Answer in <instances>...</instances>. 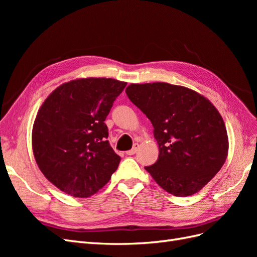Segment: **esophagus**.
Here are the masks:
<instances>
[{"instance_id": "1", "label": "esophagus", "mask_w": 257, "mask_h": 257, "mask_svg": "<svg viewBox=\"0 0 257 257\" xmlns=\"http://www.w3.org/2000/svg\"><path fill=\"white\" fill-rule=\"evenodd\" d=\"M137 150H138V144H135L131 150L126 151V154L127 155H133V154H135L137 152Z\"/></svg>"}]
</instances>
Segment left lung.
<instances>
[{
  "mask_svg": "<svg viewBox=\"0 0 257 257\" xmlns=\"http://www.w3.org/2000/svg\"><path fill=\"white\" fill-rule=\"evenodd\" d=\"M152 123L159 159L145 167L163 190L178 197L200 191L220 172L228 137L220 112L204 95L167 82L131 83L125 90Z\"/></svg>",
  "mask_w": 257,
  "mask_h": 257,
  "instance_id": "1",
  "label": "left lung"
}]
</instances>
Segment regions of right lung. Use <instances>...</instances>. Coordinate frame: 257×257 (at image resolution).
Listing matches in <instances>:
<instances>
[{
  "label": "right lung",
  "mask_w": 257,
  "mask_h": 257,
  "mask_svg": "<svg viewBox=\"0 0 257 257\" xmlns=\"http://www.w3.org/2000/svg\"><path fill=\"white\" fill-rule=\"evenodd\" d=\"M126 82L80 78L61 84L38 110L32 148L38 168L59 190L90 197L110 180L120 157L107 141L105 124Z\"/></svg>",
  "instance_id": "right-lung-1"
}]
</instances>
